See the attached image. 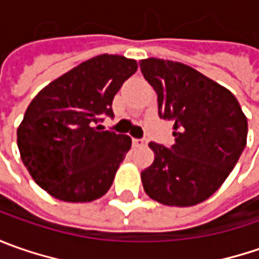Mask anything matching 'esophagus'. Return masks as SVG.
Here are the masks:
<instances>
[{
    "mask_svg": "<svg viewBox=\"0 0 259 259\" xmlns=\"http://www.w3.org/2000/svg\"><path fill=\"white\" fill-rule=\"evenodd\" d=\"M147 143H148V141H147L145 138H134V140H133V144H134L135 147H145Z\"/></svg>",
    "mask_w": 259,
    "mask_h": 259,
    "instance_id": "1",
    "label": "esophagus"
}]
</instances>
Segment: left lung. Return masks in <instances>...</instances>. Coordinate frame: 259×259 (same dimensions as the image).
<instances>
[{
  "label": "left lung",
  "instance_id": "8db88e82",
  "mask_svg": "<svg viewBox=\"0 0 259 259\" xmlns=\"http://www.w3.org/2000/svg\"><path fill=\"white\" fill-rule=\"evenodd\" d=\"M154 88L160 118L173 121L174 144L150 143L154 163L143 170L145 193L167 206H194L222 186L246 145L248 122L226 88L179 62L140 63Z\"/></svg>",
  "mask_w": 259,
  "mask_h": 259
}]
</instances>
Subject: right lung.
Wrapping results in <instances>:
<instances>
[{
	"label": "right lung",
	"instance_id": "add662e5",
	"mask_svg": "<svg viewBox=\"0 0 259 259\" xmlns=\"http://www.w3.org/2000/svg\"><path fill=\"white\" fill-rule=\"evenodd\" d=\"M137 62L99 55L41 89L17 130L21 160L34 182L59 200L102 197L131 148L128 135L102 131L112 101Z\"/></svg>",
	"mask_w": 259,
	"mask_h": 259
}]
</instances>
